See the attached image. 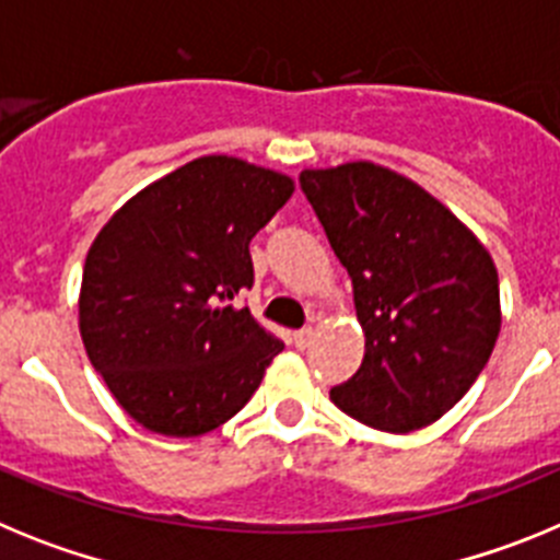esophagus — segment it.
Here are the masks:
<instances>
[{"label":"esophagus","mask_w":560,"mask_h":560,"mask_svg":"<svg viewBox=\"0 0 560 560\" xmlns=\"http://www.w3.org/2000/svg\"><path fill=\"white\" fill-rule=\"evenodd\" d=\"M311 341H314V330H311V328H303V330H296V334H294V348L305 350Z\"/></svg>","instance_id":"34e87169"}]
</instances>
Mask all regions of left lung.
Instances as JSON below:
<instances>
[{
	"label": "left lung",
	"instance_id": "left-lung-1",
	"mask_svg": "<svg viewBox=\"0 0 560 560\" xmlns=\"http://www.w3.org/2000/svg\"><path fill=\"white\" fill-rule=\"evenodd\" d=\"M300 187L353 280L364 330L361 368L330 400L381 432L429 427L471 389L497 345L491 255L432 192L389 167L303 171Z\"/></svg>",
	"mask_w": 560,
	"mask_h": 560
}]
</instances>
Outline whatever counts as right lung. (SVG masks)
Here are the masks:
<instances>
[{
	"instance_id": "right-lung-1",
	"label": "right lung",
	"mask_w": 560,
	"mask_h": 560,
	"mask_svg": "<svg viewBox=\"0 0 560 560\" xmlns=\"http://www.w3.org/2000/svg\"><path fill=\"white\" fill-rule=\"evenodd\" d=\"M291 192L283 173L199 156L97 232L78 300L83 348L148 432H212L244 409L283 350L232 300L255 283L249 241Z\"/></svg>"
}]
</instances>
